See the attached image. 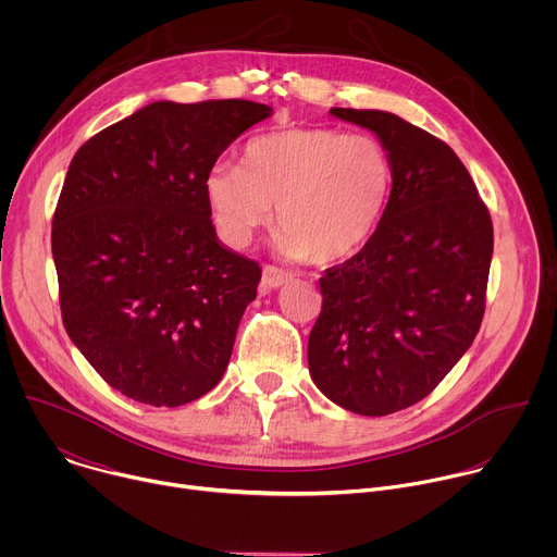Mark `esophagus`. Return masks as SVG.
I'll return each mask as SVG.
<instances>
[{"instance_id":"34e87169","label":"esophagus","mask_w":557,"mask_h":557,"mask_svg":"<svg viewBox=\"0 0 557 557\" xmlns=\"http://www.w3.org/2000/svg\"><path fill=\"white\" fill-rule=\"evenodd\" d=\"M288 282H290V273H286V271L277 269V267L267 264L264 271H262L260 290H262V293H269V290H275V288H280V286H284V284H288Z\"/></svg>"}]
</instances>
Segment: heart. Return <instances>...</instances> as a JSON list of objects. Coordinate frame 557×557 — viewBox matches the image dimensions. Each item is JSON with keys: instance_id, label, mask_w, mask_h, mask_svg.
I'll return each mask as SVG.
<instances>
[{"instance_id": "obj_1", "label": "heart", "mask_w": 557, "mask_h": 557, "mask_svg": "<svg viewBox=\"0 0 557 557\" xmlns=\"http://www.w3.org/2000/svg\"><path fill=\"white\" fill-rule=\"evenodd\" d=\"M392 176V156L372 134L284 127L253 136L245 145L243 165L213 163L205 194L233 247L249 245L277 205V251L290 260L337 264L370 240Z\"/></svg>"}]
</instances>
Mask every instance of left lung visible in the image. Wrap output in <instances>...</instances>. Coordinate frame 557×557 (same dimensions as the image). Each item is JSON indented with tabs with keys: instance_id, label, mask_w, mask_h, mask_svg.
I'll use <instances>...</instances> for the list:
<instances>
[{
	"instance_id": "1",
	"label": "left lung",
	"mask_w": 557,
	"mask_h": 557,
	"mask_svg": "<svg viewBox=\"0 0 557 557\" xmlns=\"http://www.w3.org/2000/svg\"><path fill=\"white\" fill-rule=\"evenodd\" d=\"M331 114L374 132L394 176L370 240L320 277L308 370L333 404L385 417L425 399L479 333L494 226L447 143L381 110Z\"/></svg>"
}]
</instances>
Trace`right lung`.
I'll return each instance as SVG.
<instances>
[{"label":"right lung","mask_w":557,"mask_h":557,"mask_svg":"<svg viewBox=\"0 0 557 557\" xmlns=\"http://www.w3.org/2000/svg\"><path fill=\"white\" fill-rule=\"evenodd\" d=\"M262 103L156 101L72 158L52 218L63 326L121 394L153 408L222 379L258 262L222 247L205 176Z\"/></svg>","instance_id":"1"}]
</instances>
